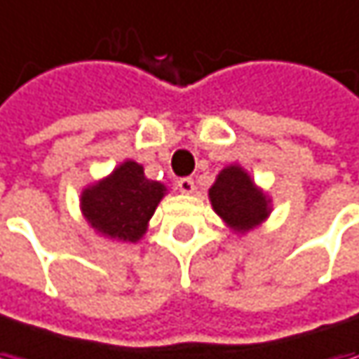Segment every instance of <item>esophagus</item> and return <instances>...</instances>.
Returning <instances> with one entry per match:
<instances>
[{
	"label": "esophagus",
	"instance_id": "obj_1",
	"mask_svg": "<svg viewBox=\"0 0 359 359\" xmlns=\"http://www.w3.org/2000/svg\"><path fill=\"white\" fill-rule=\"evenodd\" d=\"M177 188H180L182 194H194L196 186H194V180L191 177H182V180H177Z\"/></svg>",
	"mask_w": 359,
	"mask_h": 359
}]
</instances>
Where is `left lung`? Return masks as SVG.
Instances as JSON below:
<instances>
[{"label":"left lung","mask_w":359,"mask_h":359,"mask_svg":"<svg viewBox=\"0 0 359 359\" xmlns=\"http://www.w3.org/2000/svg\"><path fill=\"white\" fill-rule=\"evenodd\" d=\"M208 196L224 224L241 234L262 224L271 214L269 196L255 186L248 171L241 165H228L220 171Z\"/></svg>","instance_id":"8db88e82"}]
</instances>
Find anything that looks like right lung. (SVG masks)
<instances>
[{
  "label": "right lung",
  "instance_id": "obj_1",
  "mask_svg": "<svg viewBox=\"0 0 359 359\" xmlns=\"http://www.w3.org/2000/svg\"><path fill=\"white\" fill-rule=\"evenodd\" d=\"M165 186L147 180L143 165L123 161L111 175L82 189L81 210L86 222L113 241L137 242L145 232Z\"/></svg>",
  "mask_w": 359,
  "mask_h": 359
}]
</instances>
